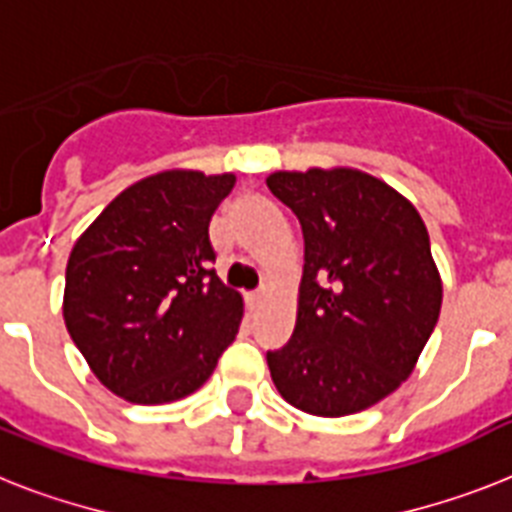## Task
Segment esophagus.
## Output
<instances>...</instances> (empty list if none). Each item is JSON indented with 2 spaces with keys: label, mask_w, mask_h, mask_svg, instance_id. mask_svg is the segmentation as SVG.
I'll return each instance as SVG.
<instances>
[{
  "label": "esophagus",
  "mask_w": 512,
  "mask_h": 512,
  "mask_svg": "<svg viewBox=\"0 0 512 512\" xmlns=\"http://www.w3.org/2000/svg\"><path fill=\"white\" fill-rule=\"evenodd\" d=\"M265 297V292H263V289H260V292H255V294H249V305H252V307H255V305H260V299H263Z\"/></svg>",
  "instance_id": "obj_1"
}]
</instances>
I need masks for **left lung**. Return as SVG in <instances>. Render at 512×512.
<instances>
[{
	"label": "left lung",
	"instance_id": "obj_1",
	"mask_svg": "<svg viewBox=\"0 0 512 512\" xmlns=\"http://www.w3.org/2000/svg\"><path fill=\"white\" fill-rule=\"evenodd\" d=\"M268 189L305 236L297 326L268 352L270 378L310 415L360 413L413 373L439 321L429 231L402 194L360 170H278Z\"/></svg>",
	"mask_w": 512,
	"mask_h": 512
}]
</instances>
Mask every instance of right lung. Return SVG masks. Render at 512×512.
Wrapping results in <instances>:
<instances>
[{
  "instance_id": "1",
  "label": "right lung",
  "mask_w": 512,
  "mask_h": 512,
  "mask_svg": "<svg viewBox=\"0 0 512 512\" xmlns=\"http://www.w3.org/2000/svg\"><path fill=\"white\" fill-rule=\"evenodd\" d=\"M231 173L165 170L128 186L81 234L62 315L94 376L123 400L197 392L242 323V297L215 273L210 218Z\"/></svg>"
}]
</instances>
